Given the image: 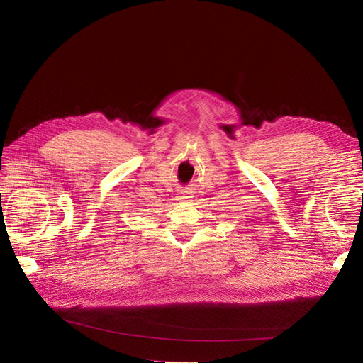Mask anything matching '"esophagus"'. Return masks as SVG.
I'll use <instances>...</instances> for the list:
<instances>
[{"label": "esophagus", "mask_w": 363, "mask_h": 363, "mask_svg": "<svg viewBox=\"0 0 363 363\" xmlns=\"http://www.w3.org/2000/svg\"><path fill=\"white\" fill-rule=\"evenodd\" d=\"M189 199H191L189 194H182V195L179 196V200H180V201H188Z\"/></svg>", "instance_id": "obj_1"}]
</instances>
